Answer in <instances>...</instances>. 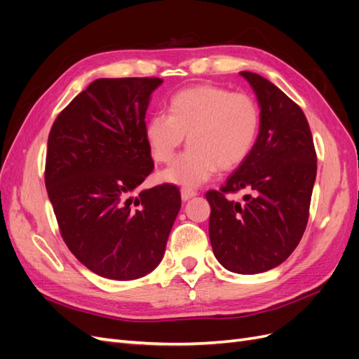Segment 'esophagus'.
I'll use <instances>...</instances> for the list:
<instances>
[{
	"label": "esophagus",
	"mask_w": 359,
	"mask_h": 359,
	"mask_svg": "<svg viewBox=\"0 0 359 359\" xmlns=\"http://www.w3.org/2000/svg\"><path fill=\"white\" fill-rule=\"evenodd\" d=\"M196 191H194L193 189H189V187H182L181 189V199L186 202V201H189V199H191V198H194L196 196Z\"/></svg>",
	"instance_id": "obj_1"
}]
</instances>
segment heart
<instances>
[{
    "label": "heart",
    "instance_id": "heart-1",
    "mask_svg": "<svg viewBox=\"0 0 359 359\" xmlns=\"http://www.w3.org/2000/svg\"><path fill=\"white\" fill-rule=\"evenodd\" d=\"M168 114H156L145 127L151 156L168 165L187 136L190 148L161 173V180L196 187L217 170H232L252 154L260 130V109L245 93L196 85L173 94Z\"/></svg>",
    "mask_w": 359,
    "mask_h": 359
}]
</instances>
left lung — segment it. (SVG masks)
Instances as JSON below:
<instances>
[{"instance_id": "8db88e82", "label": "left lung", "mask_w": 359, "mask_h": 359, "mask_svg": "<svg viewBox=\"0 0 359 359\" xmlns=\"http://www.w3.org/2000/svg\"><path fill=\"white\" fill-rule=\"evenodd\" d=\"M260 107V130L252 154L217 191L211 206L210 241L217 260L236 274L265 273L283 264L299 244L318 157L307 118L280 88L252 72H241ZM244 191L241 203L227 194Z\"/></svg>"}]
</instances>
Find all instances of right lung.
<instances>
[{
    "instance_id": "obj_1",
    "label": "right lung",
    "mask_w": 359,
    "mask_h": 359,
    "mask_svg": "<svg viewBox=\"0 0 359 359\" xmlns=\"http://www.w3.org/2000/svg\"><path fill=\"white\" fill-rule=\"evenodd\" d=\"M158 78L95 79L53 123L45 184L64 243L111 280L140 278L161 262L181 208L172 184L132 193L154 169L145 114Z\"/></svg>"
}]
</instances>
